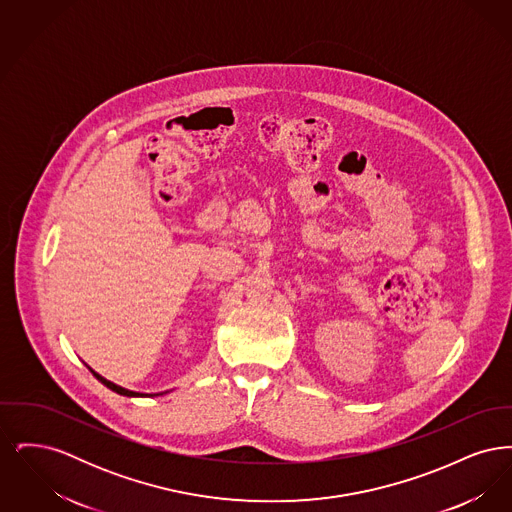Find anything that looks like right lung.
Returning a JSON list of instances; mask_svg holds the SVG:
<instances>
[{"instance_id":"obj_1","label":"right lung","mask_w":512,"mask_h":512,"mask_svg":"<svg viewBox=\"0 0 512 512\" xmlns=\"http://www.w3.org/2000/svg\"><path fill=\"white\" fill-rule=\"evenodd\" d=\"M90 368V366H88ZM92 370V368H90ZM92 374L98 378L99 382L103 384V386H107L109 390L117 391L119 395H126V397H147V395H161V393H140V391H130L126 390V388H121V386H117V384H113V382H109L107 378H103L101 374H98L96 370H92Z\"/></svg>"}]
</instances>
